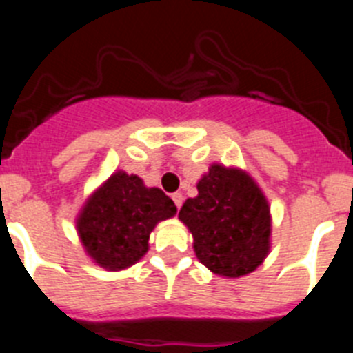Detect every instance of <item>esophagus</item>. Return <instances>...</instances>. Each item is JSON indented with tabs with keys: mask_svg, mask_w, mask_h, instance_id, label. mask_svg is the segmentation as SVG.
I'll list each match as a JSON object with an SVG mask.
<instances>
[{
	"mask_svg": "<svg viewBox=\"0 0 353 353\" xmlns=\"http://www.w3.org/2000/svg\"><path fill=\"white\" fill-rule=\"evenodd\" d=\"M171 199H173L174 205H176V208L180 210V207H182V203H183V196L180 194V192H174V194L171 196Z\"/></svg>",
	"mask_w": 353,
	"mask_h": 353,
	"instance_id": "esophagus-1",
	"label": "esophagus"
}]
</instances>
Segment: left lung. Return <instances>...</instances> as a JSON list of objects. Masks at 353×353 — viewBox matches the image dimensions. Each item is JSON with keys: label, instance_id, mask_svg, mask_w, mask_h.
I'll use <instances>...</instances> for the list:
<instances>
[{"label": "left lung", "instance_id": "obj_1", "mask_svg": "<svg viewBox=\"0 0 353 353\" xmlns=\"http://www.w3.org/2000/svg\"><path fill=\"white\" fill-rule=\"evenodd\" d=\"M179 219L192 233L198 260L217 276H245L269 254V201L242 170L212 164Z\"/></svg>", "mask_w": 353, "mask_h": 353}]
</instances>
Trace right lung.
Returning <instances> with one entry per match:
<instances>
[{
  "label": "right lung",
  "instance_id": "1",
  "mask_svg": "<svg viewBox=\"0 0 353 353\" xmlns=\"http://www.w3.org/2000/svg\"><path fill=\"white\" fill-rule=\"evenodd\" d=\"M174 214L173 199L161 189L118 171L90 196L77 217V232L97 265L121 270L145 256L155 224Z\"/></svg>",
  "mask_w": 353,
  "mask_h": 353
}]
</instances>
